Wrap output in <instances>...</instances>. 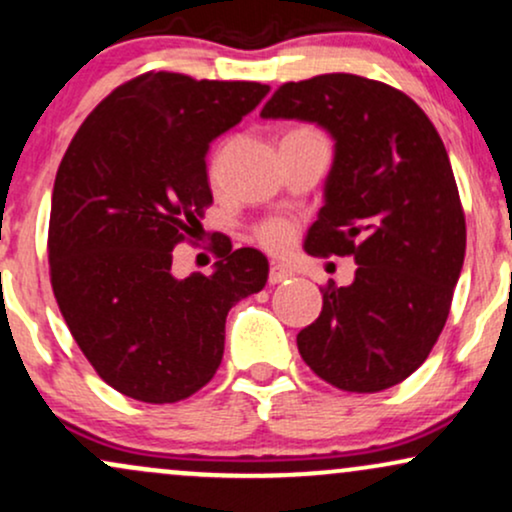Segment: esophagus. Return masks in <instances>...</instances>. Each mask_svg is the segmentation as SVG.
<instances>
[{"instance_id": "esophagus-1", "label": "esophagus", "mask_w": 512, "mask_h": 512, "mask_svg": "<svg viewBox=\"0 0 512 512\" xmlns=\"http://www.w3.org/2000/svg\"><path fill=\"white\" fill-rule=\"evenodd\" d=\"M291 269L281 267V264H274L272 269H269V284L276 286V284H284L286 279H291Z\"/></svg>"}]
</instances>
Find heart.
<instances>
[{"label":"heart","mask_w":512,"mask_h":512,"mask_svg":"<svg viewBox=\"0 0 512 512\" xmlns=\"http://www.w3.org/2000/svg\"><path fill=\"white\" fill-rule=\"evenodd\" d=\"M223 154H226V144H221L214 154V168H219V163L223 161ZM257 238L267 250L272 252H286L293 243V226L289 221H267L264 226L257 231Z\"/></svg>","instance_id":"1"}]
</instances>
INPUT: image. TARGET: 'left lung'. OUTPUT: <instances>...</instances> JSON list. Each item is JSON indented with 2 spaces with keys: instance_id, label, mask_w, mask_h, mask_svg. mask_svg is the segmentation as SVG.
I'll return each mask as SVG.
<instances>
[{
  "instance_id": "left-lung-1",
  "label": "left lung",
  "mask_w": 512,
  "mask_h": 512,
  "mask_svg": "<svg viewBox=\"0 0 512 512\" xmlns=\"http://www.w3.org/2000/svg\"><path fill=\"white\" fill-rule=\"evenodd\" d=\"M260 115L330 132L325 207L305 252L358 264L349 286L322 289L320 317L296 339L303 361L346 392L402 383L443 332L467 245L443 139L407 93L356 74L289 81Z\"/></svg>"
}]
</instances>
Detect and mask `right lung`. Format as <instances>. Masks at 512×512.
Listing matches in <instances>:
<instances>
[{
    "label": "right lung",
    "mask_w": 512,
    "mask_h": 512,
    "mask_svg": "<svg viewBox=\"0 0 512 512\" xmlns=\"http://www.w3.org/2000/svg\"><path fill=\"white\" fill-rule=\"evenodd\" d=\"M269 93L257 81L146 72L117 86L74 134L50 207V281L69 332L122 395L173 404L214 378L226 315L264 289L260 250L214 243V274H173L214 202L209 144Z\"/></svg>",
    "instance_id": "right-lung-1"
}]
</instances>
